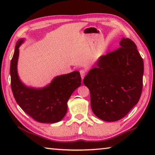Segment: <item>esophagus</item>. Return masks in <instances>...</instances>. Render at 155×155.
Here are the masks:
<instances>
[{
	"mask_svg": "<svg viewBox=\"0 0 155 155\" xmlns=\"http://www.w3.org/2000/svg\"><path fill=\"white\" fill-rule=\"evenodd\" d=\"M85 73H86V72L84 70H80V74H81V78H82V79H83V78L85 77Z\"/></svg>",
	"mask_w": 155,
	"mask_h": 155,
	"instance_id": "obj_1",
	"label": "esophagus"
}]
</instances>
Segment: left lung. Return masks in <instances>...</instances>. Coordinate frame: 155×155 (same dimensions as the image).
<instances>
[{
    "label": "left lung",
    "mask_w": 155,
    "mask_h": 155,
    "mask_svg": "<svg viewBox=\"0 0 155 155\" xmlns=\"http://www.w3.org/2000/svg\"><path fill=\"white\" fill-rule=\"evenodd\" d=\"M120 48L100 57L83 79L91 107L107 122L124 117L138 103L143 87V61L135 44L123 38Z\"/></svg>",
    "instance_id": "8db88e82"
}]
</instances>
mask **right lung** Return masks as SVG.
<instances>
[{"label":"right lung","instance_id":"obj_1","mask_svg":"<svg viewBox=\"0 0 155 155\" xmlns=\"http://www.w3.org/2000/svg\"><path fill=\"white\" fill-rule=\"evenodd\" d=\"M23 41L20 39L16 43L10 66L12 90L15 101L26 114L36 121L58 122L66 114L67 103L70 96L81 85L80 73L74 71L58 76L42 89L27 87L21 82L17 72L19 47Z\"/></svg>","mask_w":155,"mask_h":155}]
</instances>
